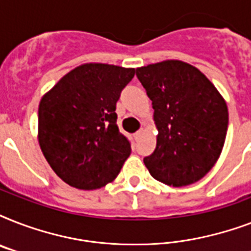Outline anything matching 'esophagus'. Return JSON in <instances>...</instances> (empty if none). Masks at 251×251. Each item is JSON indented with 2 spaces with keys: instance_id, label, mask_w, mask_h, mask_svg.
I'll list each match as a JSON object with an SVG mask.
<instances>
[{
  "instance_id": "esophagus-1",
  "label": "esophagus",
  "mask_w": 251,
  "mask_h": 251,
  "mask_svg": "<svg viewBox=\"0 0 251 251\" xmlns=\"http://www.w3.org/2000/svg\"><path fill=\"white\" fill-rule=\"evenodd\" d=\"M142 131H143V130H138L137 133L134 134V139H135V141H138V139H139V137H141L142 135Z\"/></svg>"
}]
</instances>
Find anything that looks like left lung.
Wrapping results in <instances>:
<instances>
[{
	"label": "left lung",
	"instance_id": "8db88e82",
	"mask_svg": "<svg viewBox=\"0 0 251 251\" xmlns=\"http://www.w3.org/2000/svg\"><path fill=\"white\" fill-rule=\"evenodd\" d=\"M152 101L156 149L143 159L150 175L169 186L203 178L222 153L228 108L198 69L181 61H163L137 69Z\"/></svg>",
	"mask_w": 251,
	"mask_h": 251
}]
</instances>
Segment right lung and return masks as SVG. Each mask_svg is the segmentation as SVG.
<instances>
[{
    "instance_id": "add662e5",
    "label": "right lung",
    "mask_w": 251,
    "mask_h": 251,
    "mask_svg": "<svg viewBox=\"0 0 251 251\" xmlns=\"http://www.w3.org/2000/svg\"><path fill=\"white\" fill-rule=\"evenodd\" d=\"M135 69L86 64L68 73L39 105V143L62 181L95 190L112 182L131 152L116 104Z\"/></svg>"
}]
</instances>
